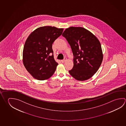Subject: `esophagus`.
Listing matches in <instances>:
<instances>
[{
	"label": "esophagus",
	"instance_id": "1",
	"mask_svg": "<svg viewBox=\"0 0 126 126\" xmlns=\"http://www.w3.org/2000/svg\"><path fill=\"white\" fill-rule=\"evenodd\" d=\"M66 60H67L66 58H64L63 60H61V62H62V63H64V62H65L66 61Z\"/></svg>",
	"mask_w": 126,
	"mask_h": 126
}]
</instances>
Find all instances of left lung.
<instances>
[{
	"label": "left lung",
	"mask_w": 126,
	"mask_h": 126,
	"mask_svg": "<svg viewBox=\"0 0 126 126\" xmlns=\"http://www.w3.org/2000/svg\"><path fill=\"white\" fill-rule=\"evenodd\" d=\"M62 36L70 46L73 55V67L69 73L75 79L84 81L90 78L101 64L103 55L99 40L81 27H70Z\"/></svg>",
	"instance_id": "8db88e82"
}]
</instances>
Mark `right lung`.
<instances>
[{"instance_id":"right-lung-1","label":"right lung","mask_w":126,"mask_h":126,"mask_svg":"<svg viewBox=\"0 0 126 126\" xmlns=\"http://www.w3.org/2000/svg\"><path fill=\"white\" fill-rule=\"evenodd\" d=\"M63 30L51 26L40 27L27 38L23 50V63L36 79H48L55 72L58 63L54 59L52 44Z\"/></svg>"}]
</instances>
